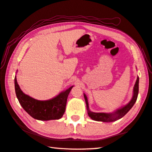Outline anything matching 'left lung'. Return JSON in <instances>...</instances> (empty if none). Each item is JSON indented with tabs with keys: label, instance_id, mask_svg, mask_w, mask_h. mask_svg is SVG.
<instances>
[{
	"label": "left lung",
	"instance_id": "1",
	"mask_svg": "<svg viewBox=\"0 0 152 152\" xmlns=\"http://www.w3.org/2000/svg\"><path fill=\"white\" fill-rule=\"evenodd\" d=\"M139 77H137V81L135 82V86L133 87V94L132 100L128 104L124 105V107H122L115 112L112 113H94L92 112L89 110V104H88V100L87 96L85 94H83L85 100H86V103L87 105V113L91 119L94 120L96 121H102L105 122H111L117 121V120L122 118L127 113H128L130 109L132 108L133 105L135 104V102L137 99V96H138L139 93Z\"/></svg>",
	"mask_w": 152,
	"mask_h": 152
}]
</instances>
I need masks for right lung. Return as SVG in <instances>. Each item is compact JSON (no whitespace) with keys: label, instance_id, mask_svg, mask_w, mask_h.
<instances>
[{"label":"right lung","instance_id":"1","mask_svg":"<svg viewBox=\"0 0 152 152\" xmlns=\"http://www.w3.org/2000/svg\"><path fill=\"white\" fill-rule=\"evenodd\" d=\"M72 87H69L50 100H38L21 91L15 77V93L20 104L31 117L39 121L58 120L62 117L65 111L69 94Z\"/></svg>","mask_w":152,"mask_h":152}]
</instances>
